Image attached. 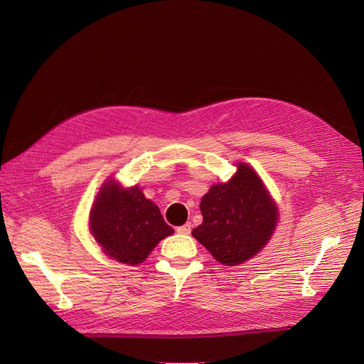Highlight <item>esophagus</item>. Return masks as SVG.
I'll return each mask as SVG.
<instances>
[{
  "instance_id": "34e87169",
  "label": "esophagus",
  "mask_w": 364,
  "mask_h": 364,
  "mask_svg": "<svg viewBox=\"0 0 364 364\" xmlns=\"http://www.w3.org/2000/svg\"><path fill=\"white\" fill-rule=\"evenodd\" d=\"M177 232H178L180 235H188L190 232H192V224H190V223H186L184 225H181V227H178V228H177Z\"/></svg>"
}]
</instances>
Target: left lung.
Here are the masks:
<instances>
[{
	"label": "left lung",
	"instance_id": "8db88e82",
	"mask_svg": "<svg viewBox=\"0 0 364 364\" xmlns=\"http://www.w3.org/2000/svg\"><path fill=\"white\" fill-rule=\"evenodd\" d=\"M235 176L213 184L200 200L203 221L193 237L223 265H239L255 257L272 239L279 208L257 171L236 162Z\"/></svg>",
	"mask_w": 364,
	"mask_h": 364
}]
</instances>
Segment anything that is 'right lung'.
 Returning a JSON list of instances; mask_svg holds the SVG:
<instances>
[{
	"mask_svg": "<svg viewBox=\"0 0 364 364\" xmlns=\"http://www.w3.org/2000/svg\"><path fill=\"white\" fill-rule=\"evenodd\" d=\"M90 232L103 252L118 262L139 265L155 246L174 233L158 205L147 199L139 186L122 187L107 178L90 211Z\"/></svg>",
	"mask_w": 364,
	"mask_h": 364,
	"instance_id": "obj_1",
	"label": "right lung"
}]
</instances>
